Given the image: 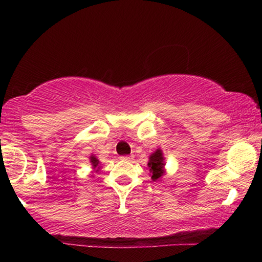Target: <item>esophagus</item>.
Instances as JSON below:
<instances>
[{"instance_id": "obj_1", "label": "esophagus", "mask_w": 262, "mask_h": 262, "mask_svg": "<svg viewBox=\"0 0 262 262\" xmlns=\"http://www.w3.org/2000/svg\"><path fill=\"white\" fill-rule=\"evenodd\" d=\"M120 159L121 160H125V161H131L132 160V156H121Z\"/></svg>"}]
</instances>
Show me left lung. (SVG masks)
I'll use <instances>...</instances> for the list:
<instances>
[{
	"label": "left lung",
	"mask_w": 262,
	"mask_h": 262,
	"mask_svg": "<svg viewBox=\"0 0 262 262\" xmlns=\"http://www.w3.org/2000/svg\"><path fill=\"white\" fill-rule=\"evenodd\" d=\"M148 167L151 173V179L154 181L159 180L164 175V157L161 149H157L149 157Z\"/></svg>",
	"instance_id": "8db88e82"
}]
</instances>
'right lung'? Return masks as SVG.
<instances>
[{"instance_id": "obj_1", "label": "right lung", "mask_w": 262, "mask_h": 262, "mask_svg": "<svg viewBox=\"0 0 262 262\" xmlns=\"http://www.w3.org/2000/svg\"><path fill=\"white\" fill-rule=\"evenodd\" d=\"M91 163H92V166H93V168H94V169H96V168H98L99 169V164H100V162H99V160L96 159L95 156H91Z\"/></svg>"}]
</instances>
